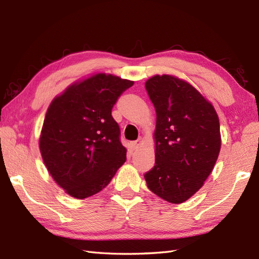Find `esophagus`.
I'll list each match as a JSON object with an SVG mask.
<instances>
[{"label":"esophagus","mask_w":259,"mask_h":259,"mask_svg":"<svg viewBox=\"0 0 259 259\" xmlns=\"http://www.w3.org/2000/svg\"><path fill=\"white\" fill-rule=\"evenodd\" d=\"M141 142H142V139L141 138H139L138 140H136V141H134L133 144H131V147H133V149L134 150H136V149H138V148L141 146Z\"/></svg>","instance_id":"34e87169"}]
</instances>
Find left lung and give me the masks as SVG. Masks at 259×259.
Instances as JSON below:
<instances>
[{
    "label": "left lung",
    "instance_id": "obj_1",
    "mask_svg": "<svg viewBox=\"0 0 259 259\" xmlns=\"http://www.w3.org/2000/svg\"><path fill=\"white\" fill-rule=\"evenodd\" d=\"M146 90L157 113L155 166L145 174L153 194L171 203L195 195L221 151L219 119L212 104L174 75H155Z\"/></svg>",
    "mask_w": 259,
    "mask_h": 259
}]
</instances>
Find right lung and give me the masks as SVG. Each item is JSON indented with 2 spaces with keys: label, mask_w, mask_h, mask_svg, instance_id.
Returning a JSON list of instances; mask_svg holds the SVG:
<instances>
[{
  "label": "right lung",
  "mask_w": 259,
  "mask_h": 259,
  "mask_svg": "<svg viewBox=\"0 0 259 259\" xmlns=\"http://www.w3.org/2000/svg\"><path fill=\"white\" fill-rule=\"evenodd\" d=\"M134 81L98 73L70 85L49 107L40 151L54 181L84 199L101 191L125 161L126 149L111 115Z\"/></svg>",
  "instance_id": "add662e5"
}]
</instances>
